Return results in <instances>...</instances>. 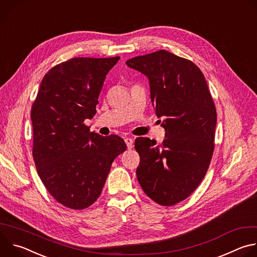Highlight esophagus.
I'll return each instance as SVG.
<instances>
[{
	"label": "esophagus",
	"instance_id": "obj_1",
	"mask_svg": "<svg viewBox=\"0 0 257 257\" xmlns=\"http://www.w3.org/2000/svg\"><path fill=\"white\" fill-rule=\"evenodd\" d=\"M125 142L127 144V148L130 150L133 148V138L132 137H126Z\"/></svg>",
	"mask_w": 257,
	"mask_h": 257
}]
</instances>
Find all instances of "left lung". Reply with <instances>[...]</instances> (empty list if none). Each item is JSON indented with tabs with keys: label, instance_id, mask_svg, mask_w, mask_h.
<instances>
[{
	"label": "left lung",
	"instance_id": "left-lung-1",
	"mask_svg": "<svg viewBox=\"0 0 257 257\" xmlns=\"http://www.w3.org/2000/svg\"><path fill=\"white\" fill-rule=\"evenodd\" d=\"M149 78L151 99L166 139L138 137L136 170L145 194L161 205L186 199L204 178L214 148L216 112L206 80L191 61L161 50L126 61Z\"/></svg>",
	"mask_w": 257,
	"mask_h": 257
}]
</instances>
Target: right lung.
<instances>
[{"mask_svg": "<svg viewBox=\"0 0 257 257\" xmlns=\"http://www.w3.org/2000/svg\"><path fill=\"white\" fill-rule=\"evenodd\" d=\"M119 60L73 58L53 67L32 104L35 167L48 191L66 207L90 206L112 163L127 149L118 135L101 136L83 124L95 115L105 76Z\"/></svg>", "mask_w": 257, "mask_h": 257, "instance_id": "add662e5", "label": "right lung"}]
</instances>
